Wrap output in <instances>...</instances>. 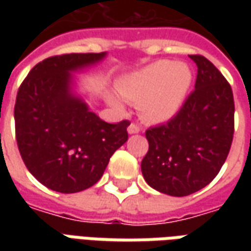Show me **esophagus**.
Masks as SVG:
<instances>
[{
  "label": "esophagus",
  "instance_id": "obj_1",
  "mask_svg": "<svg viewBox=\"0 0 251 251\" xmlns=\"http://www.w3.org/2000/svg\"><path fill=\"white\" fill-rule=\"evenodd\" d=\"M140 130H141V127L137 125V124H134V122H131L130 125H129V127H127V131H129L130 134H136V133H138Z\"/></svg>",
  "mask_w": 251,
  "mask_h": 251
}]
</instances>
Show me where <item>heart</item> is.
Listing matches in <instances>:
<instances>
[{"label":"heart","mask_w":251,"mask_h":251,"mask_svg":"<svg viewBox=\"0 0 251 251\" xmlns=\"http://www.w3.org/2000/svg\"><path fill=\"white\" fill-rule=\"evenodd\" d=\"M191 83L192 72L187 64L158 60L124 77L117 90L126 102L138 104L144 120L158 124L171 120L179 111ZM110 102L117 110L124 109L117 98Z\"/></svg>","instance_id":"1"}]
</instances>
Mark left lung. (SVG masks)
I'll return each instance as SVG.
<instances>
[{"instance_id": "8db88e82", "label": "left lung", "mask_w": 251, "mask_h": 251, "mask_svg": "<svg viewBox=\"0 0 251 251\" xmlns=\"http://www.w3.org/2000/svg\"><path fill=\"white\" fill-rule=\"evenodd\" d=\"M195 90L168 122L145 131L149 149L141 161L144 179L171 196H187L210 184L226 161L234 137L230 83L201 55Z\"/></svg>"}]
</instances>
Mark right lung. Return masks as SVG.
<instances>
[{
	"mask_svg": "<svg viewBox=\"0 0 251 251\" xmlns=\"http://www.w3.org/2000/svg\"><path fill=\"white\" fill-rule=\"evenodd\" d=\"M104 53H66L44 59L26 75L14 104L16 141L25 167L62 194L90 188L113 153L127 141L124 120L107 124L70 94L71 71L99 62Z\"/></svg>",
	"mask_w": 251,
	"mask_h": 251,
	"instance_id": "1",
	"label": "right lung"
}]
</instances>
